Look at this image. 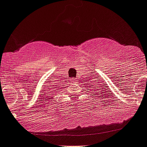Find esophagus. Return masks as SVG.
I'll return each instance as SVG.
<instances>
[{
  "label": "esophagus",
  "instance_id": "esophagus-1",
  "mask_svg": "<svg viewBox=\"0 0 147 147\" xmlns=\"http://www.w3.org/2000/svg\"><path fill=\"white\" fill-rule=\"evenodd\" d=\"M70 80H71V82H74V81H75V80L73 79V78H71V79L70 78Z\"/></svg>",
  "mask_w": 147,
  "mask_h": 147
}]
</instances>
